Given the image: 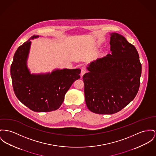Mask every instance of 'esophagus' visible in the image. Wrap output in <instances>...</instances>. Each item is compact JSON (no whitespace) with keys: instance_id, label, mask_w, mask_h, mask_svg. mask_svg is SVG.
Returning a JSON list of instances; mask_svg holds the SVG:
<instances>
[{"instance_id":"obj_1","label":"esophagus","mask_w":156,"mask_h":156,"mask_svg":"<svg viewBox=\"0 0 156 156\" xmlns=\"http://www.w3.org/2000/svg\"><path fill=\"white\" fill-rule=\"evenodd\" d=\"M86 72V69L84 67H82L81 69V76H83V75Z\"/></svg>"}]
</instances>
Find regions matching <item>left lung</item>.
I'll list each match as a JSON object with an SVG mask.
<instances>
[{
	"label": "left lung",
	"mask_w": 156,
	"mask_h": 156,
	"mask_svg": "<svg viewBox=\"0 0 156 156\" xmlns=\"http://www.w3.org/2000/svg\"><path fill=\"white\" fill-rule=\"evenodd\" d=\"M111 54L88 64L83 76L88 109L98 114H114L135 97L140 84L141 64L135 47L122 35L111 33Z\"/></svg>",
	"instance_id": "8db88e82"
}]
</instances>
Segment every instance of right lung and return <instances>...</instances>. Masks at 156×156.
<instances>
[{"label":"right lung","instance_id":"right-lung-1","mask_svg":"<svg viewBox=\"0 0 156 156\" xmlns=\"http://www.w3.org/2000/svg\"><path fill=\"white\" fill-rule=\"evenodd\" d=\"M33 35L18 47L11 67L13 90L17 98L31 110L47 112L58 109L73 82L80 79L81 70L57 69L51 73L31 74L27 62Z\"/></svg>","mask_w":156,"mask_h":156}]
</instances>
